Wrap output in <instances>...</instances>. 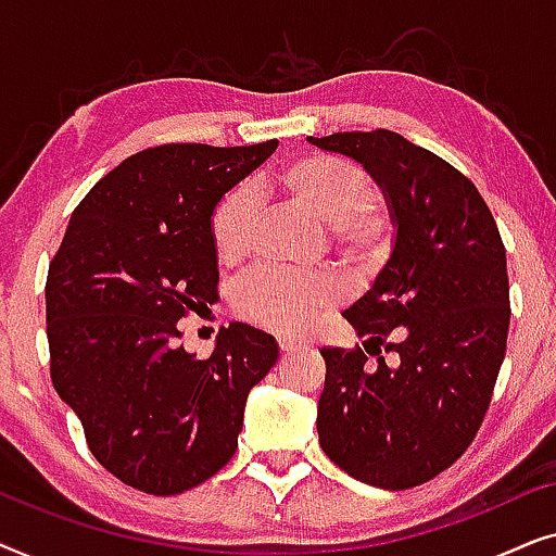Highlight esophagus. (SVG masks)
<instances>
[{
	"label": "esophagus",
	"instance_id": "esophagus-1",
	"mask_svg": "<svg viewBox=\"0 0 556 556\" xmlns=\"http://www.w3.org/2000/svg\"><path fill=\"white\" fill-rule=\"evenodd\" d=\"M280 352H283V354L299 352V344H293V341H288V339H280Z\"/></svg>",
	"mask_w": 556,
	"mask_h": 556
}]
</instances>
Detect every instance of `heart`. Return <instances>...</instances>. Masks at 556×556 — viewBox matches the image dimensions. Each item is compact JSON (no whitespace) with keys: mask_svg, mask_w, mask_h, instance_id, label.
Instances as JSON below:
<instances>
[{"mask_svg":"<svg viewBox=\"0 0 556 556\" xmlns=\"http://www.w3.org/2000/svg\"><path fill=\"white\" fill-rule=\"evenodd\" d=\"M278 189L288 202L326 225L331 248L352 261H367L382 253L390 238L384 210L369 202L371 185L362 166L326 154H303L278 174ZM253 194L248 187L227 192L210 217V238L217 261L240 263L253 242ZM331 278L324 273L283 276L255 270L238 291V306L253 321L283 333H301L314 316L331 306Z\"/></svg>","mask_w":556,"mask_h":556,"instance_id":"obj_1","label":"heart"}]
</instances>
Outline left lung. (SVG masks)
<instances>
[{
	"mask_svg": "<svg viewBox=\"0 0 556 556\" xmlns=\"http://www.w3.org/2000/svg\"><path fill=\"white\" fill-rule=\"evenodd\" d=\"M308 143L362 164L397 230L390 261L344 311L364 349H321L318 443L356 481L413 489L466 453L489 409L511 318L504 242L473 181L405 136Z\"/></svg>",
	"mask_w": 556,
	"mask_h": 556,
	"instance_id": "obj_1",
	"label": "left lung"
}]
</instances>
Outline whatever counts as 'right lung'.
Here are the masks:
<instances>
[{"instance_id": "obj_1", "label": "right lung", "mask_w": 556, "mask_h": 556, "mask_svg": "<svg viewBox=\"0 0 556 556\" xmlns=\"http://www.w3.org/2000/svg\"><path fill=\"white\" fill-rule=\"evenodd\" d=\"M278 141L164 143L111 169L67 223L45 286L50 377L90 453L131 489L189 491L238 447L248 392L278 362L270 333L235 321L207 359L177 321L217 299L210 217Z\"/></svg>"}]
</instances>
